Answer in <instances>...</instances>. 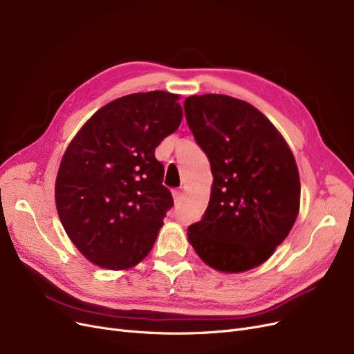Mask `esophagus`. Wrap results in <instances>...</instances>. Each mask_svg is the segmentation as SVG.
I'll return each instance as SVG.
<instances>
[{
  "instance_id": "esophagus-1",
  "label": "esophagus",
  "mask_w": 354,
  "mask_h": 354,
  "mask_svg": "<svg viewBox=\"0 0 354 354\" xmlns=\"http://www.w3.org/2000/svg\"><path fill=\"white\" fill-rule=\"evenodd\" d=\"M172 195H174V201H175V204H179V203H180V199H182V191L175 189V191H172Z\"/></svg>"
}]
</instances>
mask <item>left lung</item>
Masks as SVG:
<instances>
[{"label":"left lung","mask_w":354,"mask_h":354,"mask_svg":"<svg viewBox=\"0 0 354 354\" xmlns=\"http://www.w3.org/2000/svg\"><path fill=\"white\" fill-rule=\"evenodd\" d=\"M183 109L214 178L203 220L188 227L189 243L220 272L262 265L298 217L301 182L294 155L249 102L205 94L188 97Z\"/></svg>","instance_id":"1"}]
</instances>
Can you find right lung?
Returning <instances> with one entry per match:
<instances>
[{"label": "right lung", "mask_w": 354, "mask_h": 354, "mask_svg": "<svg viewBox=\"0 0 354 354\" xmlns=\"http://www.w3.org/2000/svg\"><path fill=\"white\" fill-rule=\"evenodd\" d=\"M178 100L165 91L117 98L68 146L56 178V208L66 234L91 263L130 269L155 244L174 207L155 149L180 124Z\"/></svg>", "instance_id": "right-lung-1"}]
</instances>
